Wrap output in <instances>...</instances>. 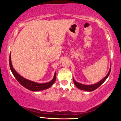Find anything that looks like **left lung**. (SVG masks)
Returning a JSON list of instances; mask_svg holds the SVG:
<instances>
[{
	"instance_id": "1",
	"label": "left lung",
	"mask_w": 121,
	"mask_h": 121,
	"mask_svg": "<svg viewBox=\"0 0 121 121\" xmlns=\"http://www.w3.org/2000/svg\"><path fill=\"white\" fill-rule=\"evenodd\" d=\"M110 70H111V65H110V67L109 69V70L108 71V73L107 75L103 79H102L101 81H100L99 82H98L95 84H91V85H85V84H81L80 83L77 82L76 81L74 78L73 77V82H74L75 85H76L78 89H80V90H84V91H86L87 92H91V91H93L94 90L97 89V88L99 87L100 85H101L102 83H103L104 82H105L106 79L109 76V75L110 74Z\"/></svg>"
}]
</instances>
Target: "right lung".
Segmentation results:
<instances>
[{
	"instance_id": "obj_1",
	"label": "right lung",
	"mask_w": 121,
	"mask_h": 121,
	"mask_svg": "<svg viewBox=\"0 0 121 121\" xmlns=\"http://www.w3.org/2000/svg\"><path fill=\"white\" fill-rule=\"evenodd\" d=\"M9 67L12 73H13L14 76L16 79V80L19 82L20 84L23 86V87L30 90V91L36 92L48 89L54 83L56 80V72H55L54 77H53L52 80L48 83H36L35 82L29 80V79H26L23 77L21 76V75H19V73L16 72V70L13 68V65H12V63L11 54H10L9 56Z\"/></svg>"
}]
</instances>
